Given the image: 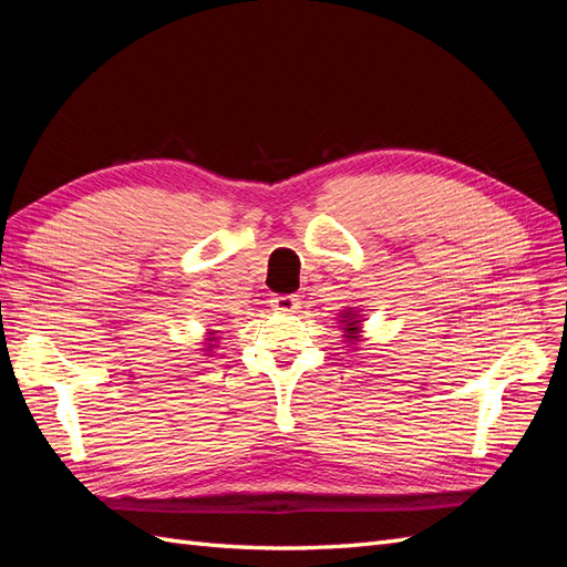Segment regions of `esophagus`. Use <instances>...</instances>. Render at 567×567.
<instances>
[{"mask_svg":"<svg viewBox=\"0 0 567 567\" xmlns=\"http://www.w3.org/2000/svg\"><path fill=\"white\" fill-rule=\"evenodd\" d=\"M271 307L279 312H296L298 310V296L293 293H279L271 298Z\"/></svg>","mask_w":567,"mask_h":567,"instance_id":"obj_1","label":"esophagus"}]
</instances>
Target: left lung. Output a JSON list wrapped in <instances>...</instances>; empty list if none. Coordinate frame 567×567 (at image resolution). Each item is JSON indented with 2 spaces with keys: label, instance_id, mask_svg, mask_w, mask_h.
I'll use <instances>...</instances> for the list:
<instances>
[{
  "label": "left lung",
  "instance_id": "8db88e82",
  "mask_svg": "<svg viewBox=\"0 0 567 567\" xmlns=\"http://www.w3.org/2000/svg\"><path fill=\"white\" fill-rule=\"evenodd\" d=\"M352 319H354V317H348V319H346V329H348V333H350L348 338H357V336H354V333H357V321H352Z\"/></svg>",
  "mask_w": 567,
  "mask_h": 567
}]
</instances>
